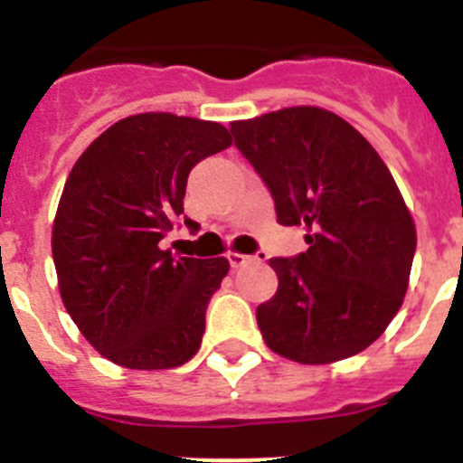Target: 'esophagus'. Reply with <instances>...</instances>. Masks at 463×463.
I'll return each mask as SVG.
<instances>
[{"label": "esophagus", "mask_w": 463, "mask_h": 463, "mask_svg": "<svg viewBox=\"0 0 463 463\" xmlns=\"http://www.w3.org/2000/svg\"><path fill=\"white\" fill-rule=\"evenodd\" d=\"M227 260H229V264H232V269H241V267H245V264H250V261H261L264 260V252H261V255H257V257H250V255H241V252H227Z\"/></svg>", "instance_id": "esophagus-1"}]
</instances>
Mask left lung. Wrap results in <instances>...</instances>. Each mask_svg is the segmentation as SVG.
Masks as SVG:
<instances>
[{
	"label": "left lung",
	"mask_w": 463,
	"mask_h": 463,
	"mask_svg": "<svg viewBox=\"0 0 463 463\" xmlns=\"http://www.w3.org/2000/svg\"><path fill=\"white\" fill-rule=\"evenodd\" d=\"M229 129L271 192L278 222L308 229V250L269 260L278 292L257 306L267 345L298 364L366 350L403 304L417 245L390 169L353 125L317 106Z\"/></svg>",
	"instance_id": "obj_1"
}]
</instances>
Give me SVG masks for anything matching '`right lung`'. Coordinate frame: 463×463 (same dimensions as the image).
Instances as JSON below:
<instances>
[{"instance_id": "right-lung-1", "label": "right lung", "mask_w": 463, "mask_h": 463, "mask_svg": "<svg viewBox=\"0 0 463 463\" xmlns=\"http://www.w3.org/2000/svg\"><path fill=\"white\" fill-rule=\"evenodd\" d=\"M232 146L218 122L141 113L94 138L64 185L52 260L64 308L80 334L125 369H174L202 345L224 257H174L159 241L185 220L187 175Z\"/></svg>"}]
</instances>
